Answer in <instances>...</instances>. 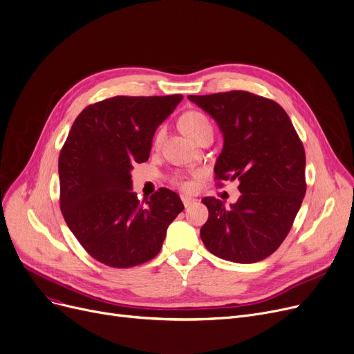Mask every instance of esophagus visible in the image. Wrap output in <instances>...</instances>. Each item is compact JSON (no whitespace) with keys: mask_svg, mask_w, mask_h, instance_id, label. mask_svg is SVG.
<instances>
[{"mask_svg":"<svg viewBox=\"0 0 354 354\" xmlns=\"http://www.w3.org/2000/svg\"><path fill=\"white\" fill-rule=\"evenodd\" d=\"M180 199H182V202H183V205H185V208H188V207H191L192 203L195 202V199L194 198H191V196H187V195H182L180 196Z\"/></svg>","mask_w":354,"mask_h":354,"instance_id":"34e87169","label":"esophagus"}]
</instances>
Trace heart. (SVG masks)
<instances>
[{"label": "heart", "mask_w": 354, "mask_h": 354, "mask_svg": "<svg viewBox=\"0 0 354 354\" xmlns=\"http://www.w3.org/2000/svg\"><path fill=\"white\" fill-rule=\"evenodd\" d=\"M180 127L183 130V133L188 135L191 139H196L203 132V130L212 129L211 122L207 118V115H203L202 111H198V110L187 111V113L180 118ZM160 139H162V130H159L158 132L155 142L159 143ZM172 182L175 185H179V187L183 189H189L192 187V183L189 180H185L182 176H175L172 179Z\"/></svg>", "instance_id": "heart-1"}]
</instances>
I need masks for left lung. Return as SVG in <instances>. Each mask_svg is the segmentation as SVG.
Segmentation results:
<instances>
[{
  "instance_id": "obj_1",
  "label": "left lung",
  "mask_w": 354,
  "mask_h": 354,
  "mask_svg": "<svg viewBox=\"0 0 354 354\" xmlns=\"http://www.w3.org/2000/svg\"><path fill=\"white\" fill-rule=\"evenodd\" d=\"M188 99L224 133L216 185L238 179L243 194L231 208L214 196L202 199L209 211L202 243L227 261H261L283 244L306 195L303 142L286 110L271 99L244 90Z\"/></svg>"
}]
</instances>
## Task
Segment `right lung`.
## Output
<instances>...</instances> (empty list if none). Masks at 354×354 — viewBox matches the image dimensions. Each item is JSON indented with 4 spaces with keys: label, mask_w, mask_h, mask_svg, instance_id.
<instances>
[{
    "label": "right lung",
    "mask_w": 354,
    "mask_h": 354,
    "mask_svg": "<svg viewBox=\"0 0 354 354\" xmlns=\"http://www.w3.org/2000/svg\"><path fill=\"white\" fill-rule=\"evenodd\" d=\"M180 100L110 97L83 109L70 129L59 156L62 214L87 254L104 266L130 268L155 258L183 211L166 188L138 201L130 176L133 163L149 159L156 127Z\"/></svg>",
    "instance_id": "1"
}]
</instances>
